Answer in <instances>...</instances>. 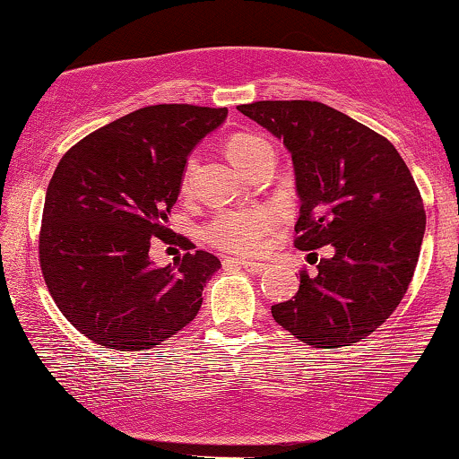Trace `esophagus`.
<instances>
[{"label":"esophagus","instance_id":"34e87169","mask_svg":"<svg viewBox=\"0 0 459 459\" xmlns=\"http://www.w3.org/2000/svg\"><path fill=\"white\" fill-rule=\"evenodd\" d=\"M225 265H234V268H245L247 273L251 274H262L265 270V264H259V262H248V259H225Z\"/></svg>","mask_w":459,"mask_h":459}]
</instances>
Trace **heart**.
<instances>
[{"instance_id":"heart-1","label":"heart","mask_w":459,"mask_h":459,"mask_svg":"<svg viewBox=\"0 0 459 459\" xmlns=\"http://www.w3.org/2000/svg\"><path fill=\"white\" fill-rule=\"evenodd\" d=\"M264 151H273L264 138L253 134H234L230 135L225 143V152H228L230 161L240 169L242 174L247 172L248 166L262 155ZM194 160L186 161L183 174V189L189 186L191 169H194ZM279 221L274 208L270 206H253L240 208V211H228L214 217L211 223L204 228V240L211 242L212 247L221 248L228 253H257L262 251L268 234Z\"/></svg>"}]
</instances>
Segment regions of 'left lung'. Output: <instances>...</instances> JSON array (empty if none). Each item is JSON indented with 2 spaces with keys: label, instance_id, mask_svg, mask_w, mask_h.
Returning a JSON list of instances; mask_svg holds the SVG:
<instances>
[{
  "label": "left lung",
  "instance_id": "obj_1",
  "mask_svg": "<svg viewBox=\"0 0 459 459\" xmlns=\"http://www.w3.org/2000/svg\"><path fill=\"white\" fill-rule=\"evenodd\" d=\"M238 110L291 152L299 195L293 245L333 248L316 274L299 273L296 296L273 307L274 321L315 349L351 347L385 324L415 274L426 211L411 169L385 135L321 101Z\"/></svg>",
  "mask_w": 459,
  "mask_h": 459
}]
</instances>
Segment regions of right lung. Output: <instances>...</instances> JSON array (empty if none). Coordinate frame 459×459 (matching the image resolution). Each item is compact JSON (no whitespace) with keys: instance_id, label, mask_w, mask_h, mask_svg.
<instances>
[{"instance_id":"1","label":"right lung","mask_w":459,"mask_h":459,"mask_svg":"<svg viewBox=\"0 0 459 459\" xmlns=\"http://www.w3.org/2000/svg\"><path fill=\"white\" fill-rule=\"evenodd\" d=\"M225 117L228 108L146 106L61 157L44 200L39 268L56 308L89 341L149 351L195 319L221 262L169 238L168 214L186 155ZM155 238L187 253L160 269L148 257Z\"/></svg>"}]
</instances>
